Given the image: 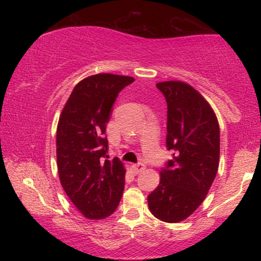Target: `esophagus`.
<instances>
[{
    "label": "esophagus",
    "mask_w": 261,
    "mask_h": 261,
    "mask_svg": "<svg viewBox=\"0 0 261 261\" xmlns=\"http://www.w3.org/2000/svg\"><path fill=\"white\" fill-rule=\"evenodd\" d=\"M145 168L146 167H145L144 163H137V165L132 166V169H134L136 174H139V173H141V171H144Z\"/></svg>",
    "instance_id": "1"
}]
</instances>
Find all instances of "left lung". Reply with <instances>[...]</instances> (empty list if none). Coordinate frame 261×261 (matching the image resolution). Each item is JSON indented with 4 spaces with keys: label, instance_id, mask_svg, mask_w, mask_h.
I'll use <instances>...</instances> for the list:
<instances>
[{
    "label": "left lung",
    "instance_id": "obj_1",
    "mask_svg": "<svg viewBox=\"0 0 261 261\" xmlns=\"http://www.w3.org/2000/svg\"><path fill=\"white\" fill-rule=\"evenodd\" d=\"M167 101V148L173 159L148 194L156 219L176 223L201 205L218 173L220 127L213 108L196 88L179 82L158 83Z\"/></svg>",
    "mask_w": 261,
    "mask_h": 261
}]
</instances>
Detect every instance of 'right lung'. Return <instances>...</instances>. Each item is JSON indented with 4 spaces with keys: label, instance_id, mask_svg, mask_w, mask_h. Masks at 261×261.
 <instances>
[{
    "label": "right lung",
    "instance_id": "obj_1",
    "mask_svg": "<svg viewBox=\"0 0 261 261\" xmlns=\"http://www.w3.org/2000/svg\"><path fill=\"white\" fill-rule=\"evenodd\" d=\"M135 78L98 73L74 86L60 115L56 159L60 182L76 208L90 220L112 215L124 190L125 168L117 158L105 160L106 125L113 103Z\"/></svg>",
    "mask_w": 261,
    "mask_h": 261
}]
</instances>
